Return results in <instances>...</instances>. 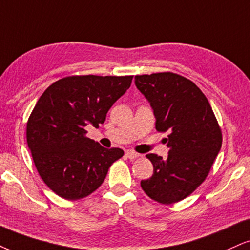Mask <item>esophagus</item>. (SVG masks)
I'll list each match as a JSON object with an SVG mask.
<instances>
[{"label": "esophagus", "mask_w": 250, "mask_h": 250, "mask_svg": "<svg viewBox=\"0 0 250 250\" xmlns=\"http://www.w3.org/2000/svg\"><path fill=\"white\" fill-rule=\"evenodd\" d=\"M125 154L128 159H137L140 156L139 153H135V152H133V150H127Z\"/></svg>", "instance_id": "obj_1"}]
</instances>
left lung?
<instances>
[{
  "label": "left lung",
  "mask_w": 250,
  "mask_h": 250,
  "mask_svg": "<svg viewBox=\"0 0 250 250\" xmlns=\"http://www.w3.org/2000/svg\"><path fill=\"white\" fill-rule=\"evenodd\" d=\"M134 82L153 109L155 128L169 134L167 159L147 155L154 172L141 188L161 204L180 202L208 176L221 148V130L208 98L190 80L167 72L137 75Z\"/></svg>",
  "instance_id": "left-lung-1"
}]
</instances>
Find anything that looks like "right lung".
I'll return each instance as SVG.
<instances>
[{"label": "right lung", "mask_w": 250, "mask_h": 250, "mask_svg": "<svg viewBox=\"0 0 250 250\" xmlns=\"http://www.w3.org/2000/svg\"><path fill=\"white\" fill-rule=\"evenodd\" d=\"M133 76H68L51 84L26 126L27 146L40 177L58 196L76 200L103 183L110 166L124 155L85 137V126L105 122Z\"/></svg>", "instance_id": "obj_1"}]
</instances>
